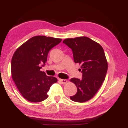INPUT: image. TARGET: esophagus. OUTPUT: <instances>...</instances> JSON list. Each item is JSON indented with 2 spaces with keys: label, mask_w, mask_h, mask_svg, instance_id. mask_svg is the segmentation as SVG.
<instances>
[{
  "label": "esophagus",
  "mask_w": 128,
  "mask_h": 128,
  "mask_svg": "<svg viewBox=\"0 0 128 128\" xmlns=\"http://www.w3.org/2000/svg\"><path fill=\"white\" fill-rule=\"evenodd\" d=\"M60 82L62 84H65L67 83V80H62V79H60L59 80Z\"/></svg>",
  "instance_id": "1"
}]
</instances>
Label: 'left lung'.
Segmentation results:
<instances>
[{
  "label": "left lung",
  "instance_id": "left-lung-1",
  "mask_svg": "<svg viewBox=\"0 0 128 128\" xmlns=\"http://www.w3.org/2000/svg\"><path fill=\"white\" fill-rule=\"evenodd\" d=\"M63 42L72 50L75 63L81 65L82 78H72L77 88L76 94L70 96L74 102H84L98 92L105 79L108 63L102 46L87 37L67 38Z\"/></svg>",
  "mask_w": 128,
  "mask_h": 128
}]
</instances>
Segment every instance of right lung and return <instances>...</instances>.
<instances>
[{
    "mask_svg": "<svg viewBox=\"0 0 128 128\" xmlns=\"http://www.w3.org/2000/svg\"><path fill=\"white\" fill-rule=\"evenodd\" d=\"M62 39L45 36L30 38L18 48L11 61L13 80L21 95L28 101L39 102L48 97V92L58 80L48 76L40 71L52 48L59 44Z\"/></svg>",
    "mask_w": 128,
    "mask_h": 128,
    "instance_id": "obj_1",
    "label": "right lung"
}]
</instances>
